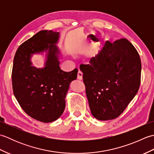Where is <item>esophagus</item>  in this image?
<instances>
[{"mask_svg": "<svg viewBox=\"0 0 154 154\" xmlns=\"http://www.w3.org/2000/svg\"><path fill=\"white\" fill-rule=\"evenodd\" d=\"M77 79L79 80L83 79V73L81 71H79L77 73Z\"/></svg>", "mask_w": 154, "mask_h": 154, "instance_id": "34e87169", "label": "esophagus"}]
</instances>
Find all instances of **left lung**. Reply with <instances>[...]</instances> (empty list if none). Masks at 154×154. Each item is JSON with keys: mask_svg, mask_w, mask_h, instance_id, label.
<instances>
[{"mask_svg": "<svg viewBox=\"0 0 154 154\" xmlns=\"http://www.w3.org/2000/svg\"><path fill=\"white\" fill-rule=\"evenodd\" d=\"M93 116L99 120L119 116L138 93L141 61L126 39L106 42L89 64L80 65Z\"/></svg>", "mask_w": 154, "mask_h": 154, "instance_id": "8db88e82", "label": "left lung"}]
</instances>
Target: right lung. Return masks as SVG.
<instances>
[{
  "label": "right lung",
  "instance_id": "right-lung-1",
  "mask_svg": "<svg viewBox=\"0 0 154 154\" xmlns=\"http://www.w3.org/2000/svg\"><path fill=\"white\" fill-rule=\"evenodd\" d=\"M59 38V32L40 31L20 45L13 61L12 89L16 100L29 116L45 123L63 114L69 85L77 76V68L65 72L60 67V51L55 45ZM44 51L45 67L33 66L31 56Z\"/></svg>",
  "mask_w": 154,
  "mask_h": 154
}]
</instances>
